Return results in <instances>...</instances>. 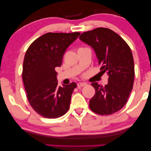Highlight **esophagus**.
<instances>
[{
  "label": "esophagus",
  "instance_id": "obj_1",
  "mask_svg": "<svg viewBox=\"0 0 151 151\" xmlns=\"http://www.w3.org/2000/svg\"><path fill=\"white\" fill-rule=\"evenodd\" d=\"M86 83H84V82H79V83H78V87H83V86H86Z\"/></svg>",
  "mask_w": 151,
  "mask_h": 151
}]
</instances>
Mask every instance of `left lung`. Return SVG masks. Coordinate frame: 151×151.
I'll return each mask as SVG.
<instances>
[{
	"label": "left lung",
	"instance_id": "left-lung-1",
	"mask_svg": "<svg viewBox=\"0 0 151 151\" xmlns=\"http://www.w3.org/2000/svg\"><path fill=\"white\" fill-rule=\"evenodd\" d=\"M79 38L93 47L101 72L109 75L106 85L91 84L96 93L89 101L91 110L102 115L117 112L127 104L133 89L135 68L131 48L119 35L108 28L85 32Z\"/></svg>",
	"mask_w": 151,
	"mask_h": 151
}]
</instances>
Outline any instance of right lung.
Masks as SVG:
<instances>
[{
  "instance_id": "add662e5",
  "label": "right lung",
  "mask_w": 151,
  "mask_h": 151,
  "mask_svg": "<svg viewBox=\"0 0 151 151\" xmlns=\"http://www.w3.org/2000/svg\"><path fill=\"white\" fill-rule=\"evenodd\" d=\"M80 32L47 33L35 40L26 51L22 77L27 98L33 109L46 118L63 116L69 109L77 84L58 86L55 67H60L67 47Z\"/></svg>"
}]
</instances>
